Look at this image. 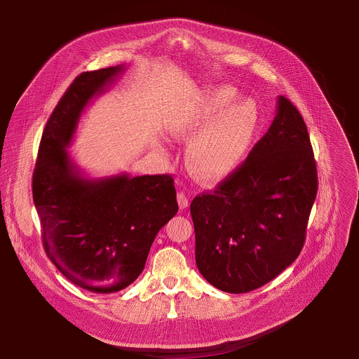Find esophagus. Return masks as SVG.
<instances>
[{"label": "esophagus", "instance_id": "esophagus-1", "mask_svg": "<svg viewBox=\"0 0 359 359\" xmlns=\"http://www.w3.org/2000/svg\"><path fill=\"white\" fill-rule=\"evenodd\" d=\"M177 201H179L180 209H186L189 206V203H190L189 194L186 191H179L177 193Z\"/></svg>", "mask_w": 359, "mask_h": 359}]
</instances>
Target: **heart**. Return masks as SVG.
<instances>
[{
	"label": "heart",
	"mask_w": 359,
	"mask_h": 359,
	"mask_svg": "<svg viewBox=\"0 0 359 359\" xmlns=\"http://www.w3.org/2000/svg\"><path fill=\"white\" fill-rule=\"evenodd\" d=\"M231 86L203 90L175 125L180 137L196 135L187 147V165L201 180L230 175L245 158L260 126V111L251 99H237Z\"/></svg>",
	"instance_id": "b5f03b06"
}]
</instances>
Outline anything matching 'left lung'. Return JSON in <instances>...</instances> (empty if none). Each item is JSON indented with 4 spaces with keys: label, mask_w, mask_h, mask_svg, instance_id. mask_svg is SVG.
I'll use <instances>...</instances> for the list:
<instances>
[{
    "label": "left lung",
    "mask_w": 359,
    "mask_h": 359,
    "mask_svg": "<svg viewBox=\"0 0 359 359\" xmlns=\"http://www.w3.org/2000/svg\"><path fill=\"white\" fill-rule=\"evenodd\" d=\"M317 189L309 130L278 96L270 129L244 163L190 204L201 276L231 294L276 278L301 252Z\"/></svg>",
    "instance_id": "1"
}]
</instances>
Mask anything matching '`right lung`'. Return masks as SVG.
I'll return each instance as SVG.
<instances>
[{
	"mask_svg": "<svg viewBox=\"0 0 359 359\" xmlns=\"http://www.w3.org/2000/svg\"><path fill=\"white\" fill-rule=\"evenodd\" d=\"M123 65L82 72L48 119L32 175V197L49 260L75 285L111 294L144 269L158 231L177 213L169 175L88 179L68 147L79 118Z\"/></svg>",
	"mask_w": 359,
	"mask_h": 359,
	"instance_id": "obj_1",
	"label": "right lung"
}]
</instances>
